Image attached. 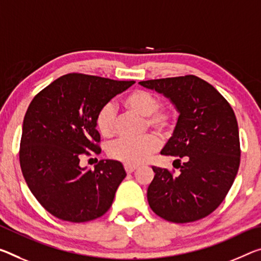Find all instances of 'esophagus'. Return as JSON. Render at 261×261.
I'll use <instances>...</instances> for the list:
<instances>
[{
  "label": "esophagus",
  "mask_w": 261,
  "mask_h": 261,
  "mask_svg": "<svg viewBox=\"0 0 261 261\" xmlns=\"http://www.w3.org/2000/svg\"><path fill=\"white\" fill-rule=\"evenodd\" d=\"M124 168H125L126 173H132V172H135L136 169H137V167H136V166H130V165H124Z\"/></svg>",
  "instance_id": "1"
}]
</instances>
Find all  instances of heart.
I'll use <instances>...</instances> for the list:
<instances>
[{
	"label": "heart",
	"mask_w": 261,
	"mask_h": 261,
	"mask_svg": "<svg viewBox=\"0 0 261 261\" xmlns=\"http://www.w3.org/2000/svg\"><path fill=\"white\" fill-rule=\"evenodd\" d=\"M123 106L127 110L134 111L145 117V127H151L156 134L168 137L173 134L177 113L169 107H160V100L154 94L146 90L136 89L123 98ZM97 131L105 138H111L116 134V114L110 105L103 106L95 118ZM160 142L154 135H145L138 139L121 138L111 143L108 147V155L111 159L122 161L130 166H137L150 158L158 151Z\"/></svg>",
	"instance_id": "1"
}]
</instances>
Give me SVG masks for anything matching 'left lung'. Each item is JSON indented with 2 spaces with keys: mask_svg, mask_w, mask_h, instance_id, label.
<instances>
[{
  "mask_svg": "<svg viewBox=\"0 0 261 261\" xmlns=\"http://www.w3.org/2000/svg\"><path fill=\"white\" fill-rule=\"evenodd\" d=\"M139 85L169 98L179 113L172 137L160 153L175 159L180 174L174 176L166 168L153 166L155 175L147 188L148 204L169 222L201 220L224 200L241 164L233 110L216 88L195 75Z\"/></svg>",
  "mask_w": 261,
  "mask_h": 261,
  "instance_id": "obj_1",
  "label": "left lung"
}]
</instances>
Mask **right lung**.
Here are the masks:
<instances>
[{"mask_svg": "<svg viewBox=\"0 0 261 261\" xmlns=\"http://www.w3.org/2000/svg\"><path fill=\"white\" fill-rule=\"evenodd\" d=\"M135 81L69 73L39 92L24 116L19 164L37 201L63 221H93L108 212L126 176L117 160H100L94 169L80 159L100 153L95 118L103 106Z\"/></svg>", "mask_w": 261, "mask_h": 261, "instance_id": "1", "label": "right lung"}]
</instances>
